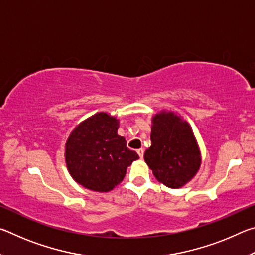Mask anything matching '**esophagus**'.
I'll return each mask as SVG.
<instances>
[{
  "instance_id": "1",
  "label": "esophagus",
  "mask_w": 255,
  "mask_h": 255,
  "mask_svg": "<svg viewBox=\"0 0 255 255\" xmlns=\"http://www.w3.org/2000/svg\"><path fill=\"white\" fill-rule=\"evenodd\" d=\"M137 153H138V155H139L140 158H143V156H144V148L137 149Z\"/></svg>"
}]
</instances>
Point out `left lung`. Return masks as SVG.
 Listing matches in <instances>:
<instances>
[{
	"mask_svg": "<svg viewBox=\"0 0 255 255\" xmlns=\"http://www.w3.org/2000/svg\"><path fill=\"white\" fill-rule=\"evenodd\" d=\"M150 140L144 158L159 182L176 189L196 175L201 156L187 122L173 112L157 114L153 118Z\"/></svg>",
	"mask_w": 255,
	"mask_h": 255,
	"instance_id": "8db88e82",
	"label": "left lung"
}]
</instances>
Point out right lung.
I'll return each mask as SVG.
<instances>
[{"mask_svg":"<svg viewBox=\"0 0 255 255\" xmlns=\"http://www.w3.org/2000/svg\"><path fill=\"white\" fill-rule=\"evenodd\" d=\"M118 120L100 112L80 124L66 143L67 169L77 183L107 192L122 182L127 167L139 158L119 136Z\"/></svg>","mask_w":255,"mask_h":255,"instance_id":"right-lung-1","label":"right lung"}]
</instances>
